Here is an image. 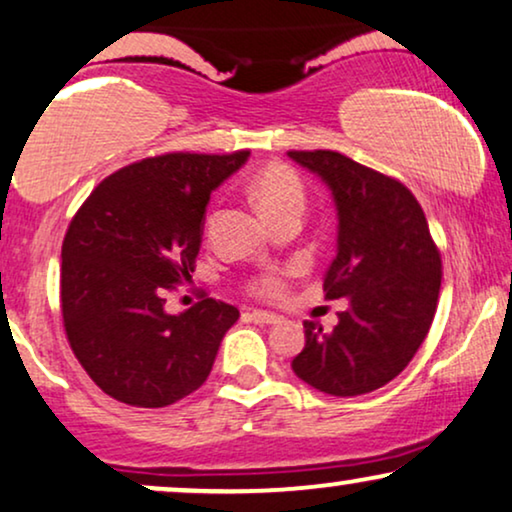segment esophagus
Here are the masks:
<instances>
[{"label": "esophagus", "instance_id": "obj_1", "mask_svg": "<svg viewBox=\"0 0 512 512\" xmlns=\"http://www.w3.org/2000/svg\"><path fill=\"white\" fill-rule=\"evenodd\" d=\"M245 316H248V319L255 321V323H267V326L281 321V316H276V314H271V312H262V309H252V312H248Z\"/></svg>", "mask_w": 512, "mask_h": 512}]
</instances>
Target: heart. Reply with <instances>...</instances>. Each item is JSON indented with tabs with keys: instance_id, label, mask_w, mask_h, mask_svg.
<instances>
[{
	"instance_id": "1",
	"label": "heart",
	"mask_w": 512,
	"mask_h": 512,
	"mask_svg": "<svg viewBox=\"0 0 512 512\" xmlns=\"http://www.w3.org/2000/svg\"><path fill=\"white\" fill-rule=\"evenodd\" d=\"M250 193L267 219H274L288 210H304V184L300 174L283 163L264 165L252 177ZM293 274L295 267L264 271L255 278V293L264 297L283 295L288 288V278Z\"/></svg>"
}]
</instances>
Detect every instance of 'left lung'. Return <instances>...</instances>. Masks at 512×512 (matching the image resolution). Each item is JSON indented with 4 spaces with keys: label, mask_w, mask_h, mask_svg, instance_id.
Wrapping results in <instances>:
<instances>
[{
    "label": "left lung",
    "mask_w": 512,
    "mask_h": 512,
    "mask_svg": "<svg viewBox=\"0 0 512 512\" xmlns=\"http://www.w3.org/2000/svg\"><path fill=\"white\" fill-rule=\"evenodd\" d=\"M319 174L338 208V255L326 271L328 300L347 297L338 326L304 321L293 371L333 397L378 390L404 371L437 312L442 257L416 196L399 179L338 151H288Z\"/></svg>",
    "instance_id": "1"
}]
</instances>
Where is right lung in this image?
Wrapping results in <instances>:
<instances>
[{
  "label": "right lung",
  "mask_w": 512,
  "mask_h": 512,
  "mask_svg": "<svg viewBox=\"0 0 512 512\" xmlns=\"http://www.w3.org/2000/svg\"><path fill=\"white\" fill-rule=\"evenodd\" d=\"M250 151L163 153L101 181L61 248V314L70 349L108 397L160 409L208 380L234 304L200 295L181 314L165 293L191 281L210 193Z\"/></svg>",
  "instance_id": "right-lung-1"
}]
</instances>
